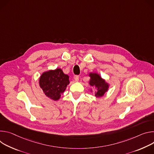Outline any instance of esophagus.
<instances>
[{
	"instance_id": "34e87169",
	"label": "esophagus",
	"mask_w": 154,
	"mask_h": 154,
	"mask_svg": "<svg viewBox=\"0 0 154 154\" xmlns=\"http://www.w3.org/2000/svg\"><path fill=\"white\" fill-rule=\"evenodd\" d=\"M75 80L76 82H78L79 81V76H75Z\"/></svg>"
}]
</instances>
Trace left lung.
<instances>
[{"mask_svg":"<svg viewBox=\"0 0 154 154\" xmlns=\"http://www.w3.org/2000/svg\"><path fill=\"white\" fill-rule=\"evenodd\" d=\"M89 76L90 77V80L89 82V85L92 88H94L96 90L95 92V96L97 98L103 97L105 93L107 92L109 89V83L97 73H89ZM91 92H92V89H91Z\"/></svg>","mask_w":154,"mask_h":154,"instance_id":"8db88e82","label":"left lung"}]
</instances>
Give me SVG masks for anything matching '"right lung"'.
I'll return each instance as SVG.
<instances>
[{
	"label": "right lung",
	"instance_id": "add662e5",
	"mask_svg": "<svg viewBox=\"0 0 154 154\" xmlns=\"http://www.w3.org/2000/svg\"><path fill=\"white\" fill-rule=\"evenodd\" d=\"M69 84V76L59 68L44 72L39 78V86L43 92L54 101L60 99Z\"/></svg>",
	"mask_w": 154,
	"mask_h": 154
}]
</instances>
